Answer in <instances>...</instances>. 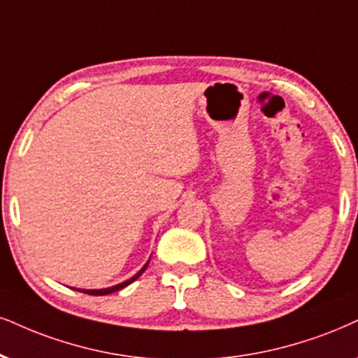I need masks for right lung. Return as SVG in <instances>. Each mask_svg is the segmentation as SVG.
Wrapping results in <instances>:
<instances>
[{
	"label": "right lung",
	"instance_id": "1",
	"mask_svg": "<svg viewBox=\"0 0 358 358\" xmlns=\"http://www.w3.org/2000/svg\"><path fill=\"white\" fill-rule=\"evenodd\" d=\"M148 264L149 262H145V266L141 268V271L136 273V275H132L131 279H127V280H124V282H121V284H117V285H113V287H108V289H94V290H91V289H74V290H79V292H83V294H90V295H108V294H113V292H117V290H121V289H124V287H127L129 284H132V282H134L136 279H138V277H141V273H143L144 271H145V267H148Z\"/></svg>",
	"mask_w": 358,
	"mask_h": 358
}]
</instances>
